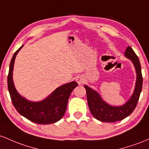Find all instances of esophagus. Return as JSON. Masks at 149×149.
<instances>
[{
  "instance_id": "esophagus-1",
  "label": "esophagus",
  "mask_w": 149,
  "mask_h": 149,
  "mask_svg": "<svg viewBox=\"0 0 149 149\" xmlns=\"http://www.w3.org/2000/svg\"><path fill=\"white\" fill-rule=\"evenodd\" d=\"M76 81L79 84H81L84 82V79L82 76H78L76 78Z\"/></svg>"
}]
</instances>
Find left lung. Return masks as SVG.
<instances>
[{"mask_svg": "<svg viewBox=\"0 0 149 149\" xmlns=\"http://www.w3.org/2000/svg\"><path fill=\"white\" fill-rule=\"evenodd\" d=\"M125 56L132 61L136 72V82L132 96L123 106H111L101 99V96L94 90L85 85L87 102L91 114L96 119L101 122L115 123L125 119L134 111L137 105L140 93L141 92L143 77L141 68L138 56L130 46L127 48Z\"/></svg>", "mask_w": 149, "mask_h": 149, "instance_id": "left-lung-1", "label": "left lung"}]
</instances>
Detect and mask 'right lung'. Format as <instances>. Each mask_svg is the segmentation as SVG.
<instances>
[{"mask_svg":"<svg viewBox=\"0 0 149 149\" xmlns=\"http://www.w3.org/2000/svg\"><path fill=\"white\" fill-rule=\"evenodd\" d=\"M22 46L13 55L10 63L8 75V87L11 101L17 111L26 119L40 125L56 123L63 118L72 90L78 85L72 81L56 88L53 92L41 102H31L22 97L17 92L13 81V70L16 55L22 48Z\"/></svg>","mask_w":149,"mask_h":149,"instance_id":"1","label":"right lung"}]
</instances>
